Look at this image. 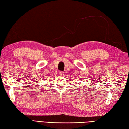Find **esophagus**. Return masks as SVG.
<instances>
[{
	"mask_svg": "<svg viewBox=\"0 0 129 129\" xmlns=\"http://www.w3.org/2000/svg\"><path fill=\"white\" fill-rule=\"evenodd\" d=\"M59 75H61V76L63 75H64V72H63V71H59Z\"/></svg>",
	"mask_w": 129,
	"mask_h": 129,
	"instance_id": "1",
	"label": "esophagus"
}]
</instances>
